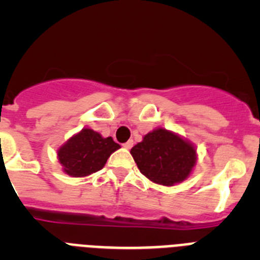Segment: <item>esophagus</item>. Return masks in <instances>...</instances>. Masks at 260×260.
Masks as SVG:
<instances>
[{
    "instance_id": "esophagus-1",
    "label": "esophagus",
    "mask_w": 260,
    "mask_h": 260,
    "mask_svg": "<svg viewBox=\"0 0 260 260\" xmlns=\"http://www.w3.org/2000/svg\"><path fill=\"white\" fill-rule=\"evenodd\" d=\"M133 144H134L133 143V141H127L126 143H123L122 146H123V148H126V150H130V148L133 147Z\"/></svg>"
}]
</instances>
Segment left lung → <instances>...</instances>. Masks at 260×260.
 I'll list each match as a JSON object with an SVG mask.
<instances>
[{
    "mask_svg": "<svg viewBox=\"0 0 260 260\" xmlns=\"http://www.w3.org/2000/svg\"><path fill=\"white\" fill-rule=\"evenodd\" d=\"M138 169L152 182L174 186L187 180L197 165V147L164 127H156L130 151Z\"/></svg>",
    "mask_w": 260,
    "mask_h": 260,
    "instance_id": "left-lung-1",
    "label": "left lung"
}]
</instances>
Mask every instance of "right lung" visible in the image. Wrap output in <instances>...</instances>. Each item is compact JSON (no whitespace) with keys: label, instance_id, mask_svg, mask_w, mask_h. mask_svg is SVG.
<instances>
[{"label":"right lung","instance_id":"add662e5","mask_svg":"<svg viewBox=\"0 0 260 260\" xmlns=\"http://www.w3.org/2000/svg\"><path fill=\"white\" fill-rule=\"evenodd\" d=\"M121 148L113 138H104L92 128L84 127L69 138L57 150L62 171L70 177H86L103 169L109 156Z\"/></svg>","mask_w":260,"mask_h":260}]
</instances>
